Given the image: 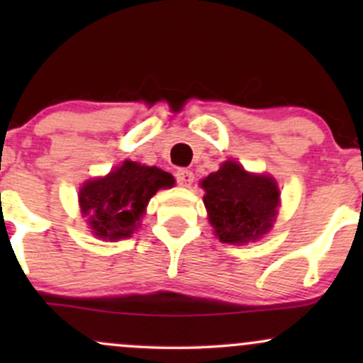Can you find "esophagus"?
Here are the masks:
<instances>
[{
    "label": "esophagus",
    "mask_w": 363,
    "mask_h": 363,
    "mask_svg": "<svg viewBox=\"0 0 363 363\" xmlns=\"http://www.w3.org/2000/svg\"><path fill=\"white\" fill-rule=\"evenodd\" d=\"M176 179H177V182L181 186L189 187L194 181V174L191 172V170H187V169H179L176 172Z\"/></svg>",
    "instance_id": "1"
}]
</instances>
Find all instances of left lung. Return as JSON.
I'll return each instance as SVG.
<instances>
[{
    "instance_id": "obj_1",
    "label": "left lung",
    "mask_w": 363,
    "mask_h": 363,
    "mask_svg": "<svg viewBox=\"0 0 363 363\" xmlns=\"http://www.w3.org/2000/svg\"><path fill=\"white\" fill-rule=\"evenodd\" d=\"M208 220L223 244H247L272 230L280 206L277 181L251 174L234 160L223 162L201 181Z\"/></svg>"
}]
</instances>
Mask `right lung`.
<instances>
[{
  "label": "right lung",
  "instance_id": "right-lung-1",
  "mask_svg": "<svg viewBox=\"0 0 363 363\" xmlns=\"http://www.w3.org/2000/svg\"><path fill=\"white\" fill-rule=\"evenodd\" d=\"M172 186L174 177L169 172L126 160L106 177L85 182L78 199L94 235L114 242L131 237L150 198L162 187Z\"/></svg>",
  "mask_w": 363,
  "mask_h": 363
}]
</instances>
